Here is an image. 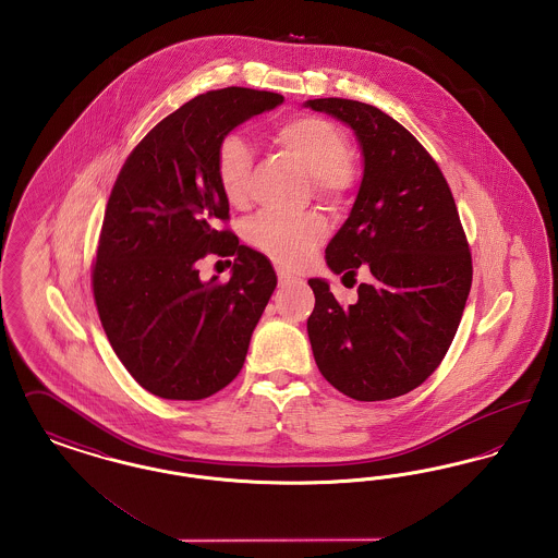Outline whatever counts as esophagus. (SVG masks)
I'll return each instance as SVG.
<instances>
[{"label": "esophagus", "mask_w": 558, "mask_h": 558, "mask_svg": "<svg viewBox=\"0 0 558 558\" xmlns=\"http://www.w3.org/2000/svg\"><path fill=\"white\" fill-rule=\"evenodd\" d=\"M277 277H279V286H281V288H283V286H290V283L295 281V277L290 275L288 270H283V268H277Z\"/></svg>", "instance_id": "1"}]
</instances>
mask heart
<instances>
[{"instance_id": "heart-1", "label": "heart", "mask_w": 558, "mask_h": 558, "mask_svg": "<svg viewBox=\"0 0 558 558\" xmlns=\"http://www.w3.org/2000/svg\"><path fill=\"white\" fill-rule=\"evenodd\" d=\"M272 141L295 157L313 177L315 193L327 204H340L354 184L351 145L331 121L298 116L275 128ZM252 150L239 134L222 138L216 150V178L225 199L241 206L247 199ZM327 235L322 216H281L263 211L245 225V239L281 266L302 265Z\"/></svg>"}]
</instances>
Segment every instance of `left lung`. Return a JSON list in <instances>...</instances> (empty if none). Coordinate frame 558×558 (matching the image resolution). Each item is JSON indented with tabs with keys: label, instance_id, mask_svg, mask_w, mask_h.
Returning a JSON list of instances; mask_svg holds the SVG:
<instances>
[{
	"label": "left lung",
	"instance_id": "left-lung-1",
	"mask_svg": "<svg viewBox=\"0 0 558 558\" xmlns=\"http://www.w3.org/2000/svg\"><path fill=\"white\" fill-rule=\"evenodd\" d=\"M304 107L349 125L363 155L361 186L325 250L327 266L344 277L365 266L374 277L349 306L325 279H308L313 354L347 397L395 399L439 367L458 331L472 283L466 235L439 166L399 121L347 98Z\"/></svg>",
	"mask_w": 558,
	"mask_h": 558
}]
</instances>
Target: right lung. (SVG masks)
I'll return each mask as SVG.
<instances>
[{
	"mask_svg": "<svg viewBox=\"0 0 558 558\" xmlns=\"http://www.w3.org/2000/svg\"><path fill=\"white\" fill-rule=\"evenodd\" d=\"M283 102L250 88L195 96L132 150L111 191L94 300L113 351L145 390L199 401L235 380L277 288L272 265L231 231L216 150L243 121ZM206 253L235 255L232 279L202 282Z\"/></svg>",
	"mask_w": 558,
	"mask_h": 558,
	"instance_id": "1",
	"label": "right lung"
}]
</instances>
